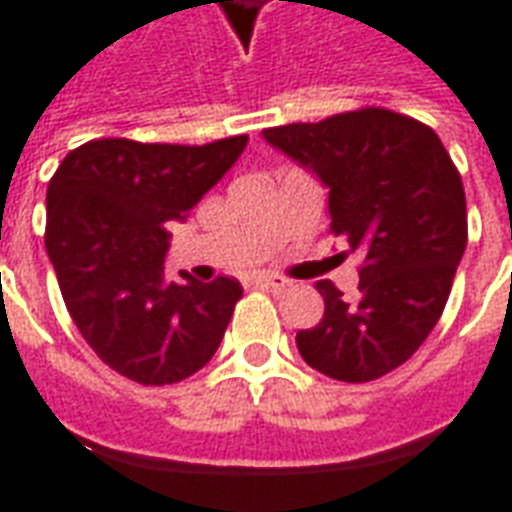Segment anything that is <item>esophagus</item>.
<instances>
[{"label":"esophagus","instance_id":"1","mask_svg":"<svg viewBox=\"0 0 512 512\" xmlns=\"http://www.w3.org/2000/svg\"><path fill=\"white\" fill-rule=\"evenodd\" d=\"M255 285H260V288L279 290V288H285V285H288V279L277 277V274H257Z\"/></svg>","mask_w":512,"mask_h":512}]
</instances>
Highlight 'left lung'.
Returning a JSON list of instances; mask_svg holds the SVG:
<instances>
[{
    "label": "left lung",
    "instance_id": "obj_1",
    "mask_svg": "<svg viewBox=\"0 0 512 512\" xmlns=\"http://www.w3.org/2000/svg\"><path fill=\"white\" fill-rule=\"evenodd\" d=\"M263 136L321 178L329 230L362 252L354 301L329 279L315 285L326 310L296 334L299 354L348 384L392 373L433 332L466 249V194L450 153L433 128L378 106Z\"/></svg>",
    "mask_w": 512,
    "mask_h": 512
}]
</instances>
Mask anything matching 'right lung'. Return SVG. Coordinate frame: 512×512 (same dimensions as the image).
<instances>
[{"mask_svg":"<svg viewBox=\"0 0 512 512\" xmlns=\"http://www.w3.org/2000/svg\"><path fill=\"white\" fill-rule=\"evenodd\" d=\"M249 136L211 145L93 139L46 191V252L76 329L101 362L164 386L211 362L244 296L238 279L169 282V224L183 222L244 153Z\"/></svg>","mask_w":512,"mask_h":512,"instance_id":"1","label":"right lung"}]
</instances>
